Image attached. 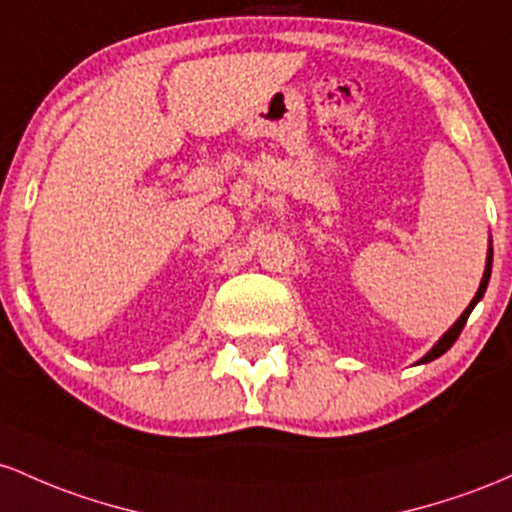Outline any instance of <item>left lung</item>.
Instances as JSON below:
<instances>
[{"label": "left lung", "mask_w": 512, "mask_h": 512, "mask_svg": "<svg viewBox=\"0 0 512 512\" xmlns=\"http://www.w3.org/2000/svg\"><path fill=\"white\" fill-rule=\"evenodd\" d=\"M491 266H493V246L488 244V254H486V268H484V278H481V283H479V290H476L474 300L469 302V307L464 309L462 314H459V319L455 321V324H452L450 329H447L445 333H442V336L438 338V343H435V346L430 348L428 353L423 355L421 360H418V365H423V363H430V360L440 358L442 353H447V350H450L452 346H455V341H457V338H459V333H462L464 324H467L469 314H472V309L476 307V304L481 302V297H484V292H486V287H488V278H491Z\"/></svg>", "instance_id": "1"}]
</instances>
